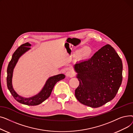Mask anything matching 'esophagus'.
I'll return each mask as SVG.
<instances>
[{
  "label": "esophagus",
  "mask_w": 133,
  "mask_h": 133,
  "mask_svg": "<svg viewBox=\"0 0 133 133\" xmlns=\"http://www.w3.org/2000/svg\"><path fill=\"white\" fill-rule=\"evenodd\" d=\"M66 75L67 76H68V77L72 78V77H73V76H74V73L72 71H68L66 73Z\"/></svg>",
  "instance_id": "34e87169"
}]
</instances>
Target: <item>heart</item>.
<instances>
[{
	"mask_svg": "<svg viewBox=\"0 0 133 133\" xmlns=\"http://www.w3.org/2000/svg\"><path fill=\"white\" fill-rule=\"evenodd\" d=\"M92 49L89 46H85L82 48L78 49L74 52V55L78 56L80 55V57L82 59H87L90 57L92 54Z\"/></svg>",
	"mask_w": 133,
	"mask_h": 133,
	"instance_id": "b5f03b06",
	"label": "heart"
}]
</instances>
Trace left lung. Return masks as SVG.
Here are the masks:
<instances>
[{
  "instance_id": "8db88e82",
  "label": "left lung",
  "mask_w": 133,
  "mask_h": 133,
  "mask_svg": "<svg viewBox=\"0 0 133 133\" xmlns=\"http://www.w3.org/2000/svg\"><path fill=\"white\" fill-rule=\"evenodd\" d=\"M79 85L75 90L84 105L97 108L113 100L122 80V62L114 49L106 45L92 57L74 65Z\"/></svg>"
}]
</instances>
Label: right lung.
<instances>
[{
  "mask_svg": "<svg viewBox=\"0 0 133 133\" xmlns=\"http://www.w3.org/2000/svg\"><path fill=\"white\" fill-rule=\"evenodd\" d=\"M31 45L29 43H26L19 47L16 51L14 52L12 55V58L10 61L8 69H7V85L11 94L12 95L14 98L18 102L26 104L28 106H36L40 104L41 103L46 100L50 96L52 90L56 83L59 81L64 79L65 78L64 74H60L57 75H55L49 78L46 81L45 85L41 90V91L37 95H35L30 98H24L18 95L14 90L12 85V78L13 69L15 68L17 62L21 55H22L28 50H29Z\"/></svg>",
  "mask_w": 133,
  "mask_h": 133,
  "instance_id": "obj_1",
  "label": "right lung"
}]
</instances>
